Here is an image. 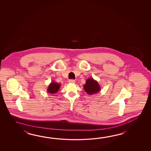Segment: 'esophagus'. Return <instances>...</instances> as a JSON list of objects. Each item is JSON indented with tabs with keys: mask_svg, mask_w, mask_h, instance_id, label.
<instances>
[{
	"mask_svg": "<svg viewBox=\"0 0 151 151\" xmlns=\"http://www.w3.org/2000/svg\"><path fill=\"white\" fill-rule=\"evenodd\" d=\"M68 82L70 83H75V80H73V79H70V80H69Z\"/></svg>",
	"mask_w": 151,
	"mask_h": 151,
	"instance_id": "obj_1",
	"label": "esophagus"
}]
</instances>
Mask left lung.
Instances as JSON below:
<instances>
[{"mask_svg": "<svg viewBox=\"0 0 151 151\" xmlns=\"http://www.w3.org/2000/svg\"><path fill=\"white\" fill-rule=\"evenodd\" d=\"M83 89L89 95L96 94L101 91V87L96 80L93 78H88L86 81L85 84L83 85Z\"/></svg>", "mask_w": 151, "mask_h": 151, "instance_id": "8db88e82", "label": "left lung"}]
</instances>
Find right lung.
<instances>
[{
  "label": "right lung",
  "mask_w": 151,
  "mask_h": 151,
  "mask_svg": "<svg viewBox=\"0 0 151 151\" xmlns=\"http://www.w3.org/2000/svg\"><path fill=\"white\" fill-rule=\"evenodd\" d=\"M61 85L57 83L55 81H52L50 85H48V87L47 88V91L50 94H55L58 92V91Z\"/></svg>",
  "instance_id": "obj_1"
}]
</instances>
